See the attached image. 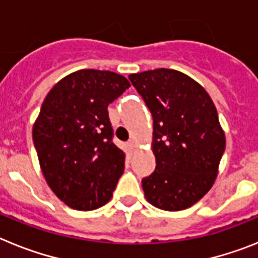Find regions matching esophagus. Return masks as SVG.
<instances>
[{"instance_id": "1", "label": "esophagus", "mask_w": 258, "mask_h": 258, "mask_svg": "<svg viewBox=\"0 0 258 258\" xmlns=\"http://www.w3.org/2000/svg\"><path fill=\"white\" fill-rule=\"evenodd\" d=\"M129 147H131V150H134L137 147V142L134 140L129 141Z\"/></svg>"}]
</instances>
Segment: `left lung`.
I'll list each match as a JSON object with an SVG mask.
<instances>
[{
    "instance_id": "left-lung-1",
    "label": "left lung",
    "mask_w": 258,
    "mask_h": 258,
    "mask_svg": "<svg viewBox=\"0 0 258 258\" xmlns=\"http://www.w3.org/2000/svg\"><path fill=\"white\" fill-rule=\"evenodd\" d=\"M154 118L156 169L142 181L146 200L164 211L192 207L217 178L226 138L207 90L169 68L129 75Z\"/></svg>"
}]
</instances>
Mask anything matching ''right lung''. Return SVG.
<instances>
[{"label": "right lung", "instance_id": "obj_1", "mask_svg": "<svg viewBox=\"0 0 258 258\" xmlns=\"http://www.w3.org/2000/svg\"><path fill=\"white\" fill-rule=\"evenodd\" d=\"M131 86L111 71L80 70L47 93L32 137L41 172L58 199L93 211L112 198L125 152L112 142L107 107Z\"/></svg>", "mask_w": 258, "mask_h": 258}]
</instances>
